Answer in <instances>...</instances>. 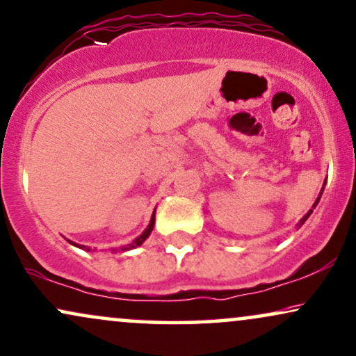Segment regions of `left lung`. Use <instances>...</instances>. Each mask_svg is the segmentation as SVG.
Listing matches in <instances>:
<instances>
[{
	"instance_id": "1",
	"label": "left lung",
	"mask_w": 356,
	"mask_h": 356,
	"mask_svg": "<svg viewBox=\"0 0 356 356\" xmlns=\"http://www.w3.org/2000/svg\"><path fill=\"white\" fill-rule=\"evenodd\" d=\"M322 191H324V189H322ZM322 191H321V195H322ZM319 200H321V196H319V197H317V201H316V202H314V206H312V207H316V206H317V202H319ZM311 212H312V209H311V211H309V212H307V214H306V216H304V218L301 219V225H302L304 222H306V220H307V218H309V216H311Z\"/></svg>"
}]
</instances>
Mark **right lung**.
Returning <instances> with one entry per match:
<instances>
[{"instance_id":"right-lung-1","label":"right lung","mask_w":356,"mask_h":356,"mask_svg":"<svg viewBox=\"0 0 356 356\" xmlns=\"http://www.w3.org/2000/svg\"><path fill=\"white\" fill-rule=\"evenodd\" d=\"M154 224H155V212L154 214H152V219H150V224H149V227H147L145 230H144V234L140 235V237H137L136 240H134L132 243H127L126 247H121V250H131V248H136V247H138V245H142V243H144V240L149 237L150 235V232H152V229H154ZM68 242H70V240H68ZM70 243H73V242H70ZM73 245H76V243H73ZM76 247H80V248H85L83 245H76Z\"/></svg>"}]
</instances>
